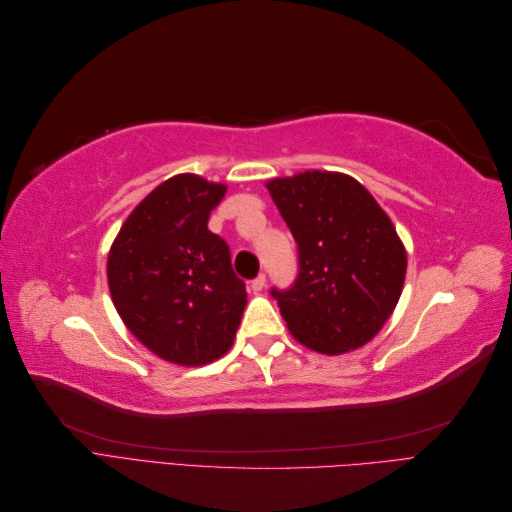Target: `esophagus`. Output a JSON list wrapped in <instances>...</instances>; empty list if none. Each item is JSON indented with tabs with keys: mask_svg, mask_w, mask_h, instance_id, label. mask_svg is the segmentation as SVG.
<instances>
[{
	"mask_svg": "<svg viewBox=\"0 0 512 512\" xmlns=\"http://www.w3.org/2000/svg\"><path fill=\"white\" fill-rule=\"evenodd\" d=\"M265 286H267V275L260 273V275L256 277V280L252 282V290H254V292H260Z\"/></svg>",
	"mask_w": 512,
	"mask_h": 512,
	"instance_id": "esophagus-1",
	"label": "esophagus"
}]
</instances>
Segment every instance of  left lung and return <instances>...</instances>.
<instances>
[{
	"label": "left lung",
	"mask_w": 512,
	"mask_h": 512,
	"mask_svg": "<svg viewBox=\"0 0 512 512\" xmlns=\"http://www.w3.org/2000/svg\"><path fill=\"white\" fill-rule=\"evenodd\" d=\"M299 245V275L271 290L292 337L320 354L371 342L391 318L408 256L389 215L344 173L305 170L267 181Z\"/></svg>",
	"instance_id": "8db88e82"
}]
</instances>
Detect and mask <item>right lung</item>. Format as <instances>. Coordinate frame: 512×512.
<instances>
[{"instance_id": "add662e5", "label": "right lung", "mask_w": 512, "mask_h": 512, "mask_svg": "<svg viewBox=\"0 0 512 512\" xmlns=\"http://www.w3.org/2000/svg\"><path fill=\"white\" fill-rule=\"evenodd\" d=\"M224 194V183L170 177L136 205L108 252L117 314L168 363L207 365L235 342L247 292L226 241L207 228Z\"/></svg>"}]
</instances>
